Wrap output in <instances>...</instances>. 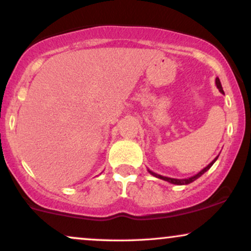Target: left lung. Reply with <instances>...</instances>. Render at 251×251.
I'll return each instance as SVG.
<instances>
[{"label": "left lung", "mask_w": 251, "mask_h": 251, "mask_svg": "<svg viewBox=\"0 0 251 251\" xmlns=\"http://www.w3.org/2000/svg\"><path fill=\"white\" fill-rule=\"evenodd\" d=\"M215 82H216V86H217L218 91H220L222 94H224V91H223V88H222L221 81H220V79H218V77H216ZM218 155H220V154H218ZM218 155H217V157L215 158L214 160H212L211 163L209 164V165H206L205 168H204L203 170H201V171L198 172V174H196L195 176H192V177H189V178H184V179H177V178H170V177H165V176H162V175H158V174H155V172L151 171V170H149V169H148V171H149L150 174H151L152 176H154V177L159 178V179H163V180H165V181H169V183H171V184H175V185H186V184H190V183H192V181H195L196 179H198V178H200L201 175H204V174H205V172L208 171V170H209L210 168H211L212 165H214V163L216 162V160H217Z\"/></svg>", "instance_id": "1"}]
</instances>
